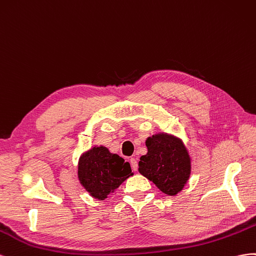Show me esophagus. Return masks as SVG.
Here are the masks:
<instances>
[{
  "label": "esophagus",
  "mask_w": 256,
  "mask_h": 256,
  "mask_svg": "<svg viewBox=\"0 0 256 256\" xmlns=\"http://www.w3.org/2000/svg\"><path fill=\"white\" fill-rule=\"evenodd\" d=\"M130 166H132V170L134 172H137L138 170V163H137V160L135 158H130Z\"/></svg>",
  "instance_id": "1"
}]
</instances>
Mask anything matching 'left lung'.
Listing matches in <instances>:
<instances>
[{
    "label": "left lung",
    "instance_id": "8db88e82",
    "mask_svg": "<svg viewBox=\"0 0 256 256\" xmlns=\"http://www.w3.org/2000/svg\"><path fill=\"white\" fill-rule=\"evenodd\" d=\"M148 152L140 158V172L167 195H176L184 188L191 174V160L178 138L158 134L146 140Z\"/></svg>",
    "mask_w": 256,
    "mask_h": 256
}]
</instances>
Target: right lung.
I'll use <instances>...</instances> for the list:
<instances>
[{
    "label": "right lung",
    "mask_w": 256,
    "mask_h": 256,
    "mask_svg": "<svg viewBox=\"0 0 256 256\" xmlns=\"http://www.w3.org/2000/svg\"><path fill=\"white\" fill-rule=\"evenodd\" d=\"M132 174L130 163L105 147H94L79 160L80 184L96 200L107 198L108 194Z\"/></svg>",
    "instance_id": "right-lung-1"
}]
</instances>
